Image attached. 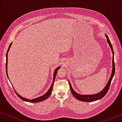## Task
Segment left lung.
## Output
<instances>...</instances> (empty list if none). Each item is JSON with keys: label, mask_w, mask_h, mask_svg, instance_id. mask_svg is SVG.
I'll list each match as a JSON object with an SVG mask.
<instances>
[{"label": "left lung", "mask_w": 122, "mask_h": 122, "mask_svg": "<svg viewBox=\"0 0 122 122\" xmlns=\"http://www.w3.org/2000/svg\"><path fill=\"white\" fill-rule=\"evenodd\" d=\"M106 37H107V42L109 44V46L111 47V51H112V54H113V57H112V74L111 77L109 79L108 82L107 83V85L105 86V87L104 88V89H103L102 91L99 92L97 94H96L94 95H80L79 94L77 93L73 89L72 87H71L70 83L68 81V83H69V85H70V89L71 93L73 94V96L75 97L76 99H77L78 100L80 101H82V102H94L97 101V100H98L99 99L102 98L103 97L105 96V95L107 94V93L108 92V90L109 89V87L110 86V84L111 82V81L112 78L114 75V73H115V64H114V52H113V48H112V44L111 43V42L110 40H109L108 36L106 35Z\"/></svg>", "instance_id": "left-lung-1"}]
</instances>
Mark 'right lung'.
Segmentation results:
<instances>
[{"instance_id": "right-lung-1", "label": "right lung", "mask_w": 122, "mask_h": 122, "mask_svg": "<svg viewBox=\"0 0 122 122\" xmlns=\"http://www.w3.org/2000/svg\"><path fill=\"white\" fill-rule=\"evenodd\" d=\"M12 44V43L10 44V45L9 46V48L8 49V51H7V56H6V63H5V68H6V73H7V76L8 77V71H7V64H8V51H9V49H10V47L11 46ZM60 68V67H58V68H57L56 69V70L54 71V78H53V81L52 83L51 84V85L49 89L48 90V91L45 94H44L43 96H40L38 98H34L33 99H27L26 98H24L23 97L20 96L19 94H18L16 92V91H15V93L16 94V95L19 97L21 99L23 100L24 101H26V102H42L44 101V100H46L47 98H48V97L51 95V92H52V88H53V86H54V81H55V80L56 78V75H57V71L59 70V68ZM9 79V78H8Z\"/></svg>"}]
</instances>
